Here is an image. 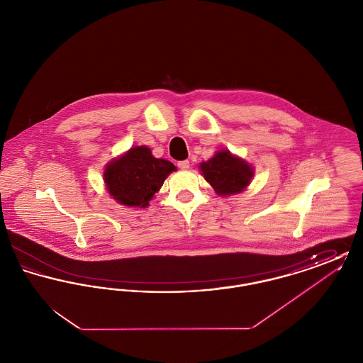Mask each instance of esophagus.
I'll list each match as a JSON object with an SVG mask.
<instances>
[{
  "label": "esophagus",
  "instance_id": "esophagus-1",
  "mask_svg": "<svg viewBox=\"0 0 363 363\" xmlns=\"http://www.w3.org/2000/svg\"><path fill=\"white\" fill-rule=\"evenodd\" d=\"M189 166V160H181V162H178V167H179L181 170H188Z\"/></svg>",
  "mask_w": 363,
  "mask_h": 363
}]
</instances>
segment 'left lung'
Wrapping results in <instances>:
<instances>
[{
    "instance_id": "left-lung-1",
    "label": "left lung",
    "mask_w": 363,
    "mask_h": 363,
    "mask_svg": "<svg viewBox=\"0 0 363 363\" xmlns=\"http://www.w3.org/2000/svg\"><path fill=\"white\" fill-rule=\"evenodd\" d=\"M200 169L215 191L222 196L240 193L253 177L252 167L228 151H219L208 162H203Z\"/></svg>"
}]
</instances>
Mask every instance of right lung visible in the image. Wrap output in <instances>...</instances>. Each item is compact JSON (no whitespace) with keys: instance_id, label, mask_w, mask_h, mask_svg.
<instances>
[{"instance_id":"obj_1","label":"right lung","mask_w":363,"mask_h":363,"mask_svg":"<svg viewBox=\"0 0 363 363\" xmlns=\"http://www.w3.org/2000/svg\"><path fill=\"white\" fill-rule=\"evenodd\" d=\"M174 170L172 162L156 159L150 148L141 145L113 160L104 170V182L118 203L128 207L145 208Z\"/></svg>"}]
</instances>
